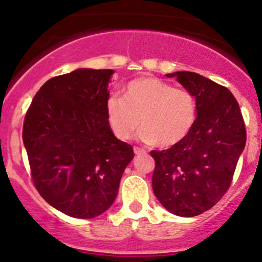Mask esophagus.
I'll return each mask as SVG.
<instances>
[{
  "label": "esophagus",
  "mask_w": 262,
  "mask_h": 262,
  "mask_svg": "<svg viewBox=\"0 0 262 262\" xmlns=\"http://www.w3.org/2000/svg\"><path fill=\"white\" fill-rule=\"evenodd\" d=\"M145 152V150L141 149V148H138V146H134V154L135 155H140V154H144Z\"/></svg>",
  "instance_id": "esophagus-1"
}]
</instances>
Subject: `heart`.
Masks as SVG:
<instances>
[{"label":"heart","mask_w":262,"mask_h":262,"mask_svg":"<svg viewBox=\"0 0 262 262\" xmlns=\"http://www.w3.org/2000/svg\"><path fill=\"white\" fill-rule=\"evenodd\" d=\"M106 114L111 130L119 140L130 139L139 125L140 140L171 148L185 140L194 128L198 106L187 90L144 76L128 82L122 98H108Z\"/></svg>","instance_id":"obj_1"}]
</instances>
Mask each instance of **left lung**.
Returning a JSON list of instances; mask_svg holds the SVG:
<instances>
[{"label": "left lung", "instance_id": "1", "mask_svg": "<svg viewBox=\"0 0 262 262\" xmlns=\"http://www.w3.org/2000/svg\"><path fill=\"white\" fill-rule=\"evenodd\" d=\"M176 77L196 97L194 128L177 145L150 154L155 160L152 191L170 213L196 217L208 210L229 188L246 132L239 104L227 87L189 71Z\"/></svg>", "mask_w": 262, "mask_h": 262}]
</instances>
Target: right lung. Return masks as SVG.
Instances as JSON below:
<instances>
[{"instance_id":"add662e5","label":"right lung","mask_w":262,"mask_h":262,"mask_svg":"<svg viewBox=\"0 0 262 262\" xmlns=\"http://www.w3.org/2000/svg\"><path fill=\"white\" fill-rule=\"evenodd\" d=\"M113 70L76 69L48 80L23 124L32 179L50 206L74 218L101 215L112 206L133 148L107 121Z\"/></svg>"}]
</instances>
